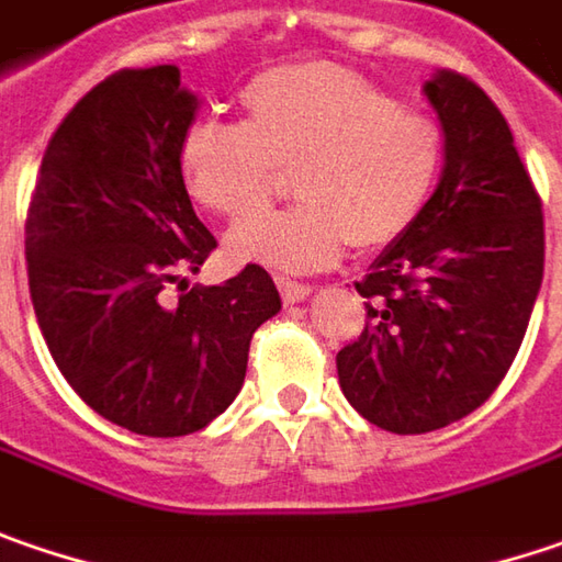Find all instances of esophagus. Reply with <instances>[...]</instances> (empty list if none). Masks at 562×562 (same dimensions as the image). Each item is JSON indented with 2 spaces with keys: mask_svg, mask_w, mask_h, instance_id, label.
<instances>
[{
  "mask_svg": "<svg viewBox=\"0 0 562 562\" xmlns=\"http://www.w3.org/2000/svg\"><path fill=\"white\" fill-rule=\"evenodd\" d=\"M278 291H281V296H284V303H300V300H306V296L313 294V288H310V284L288 281V278H278Z\"/></svg>",
  "mask_w": 562,
  "mask_h": 562,
  "instance_id": "obj_1",
  "label": "esophagus"
}]
</instances>
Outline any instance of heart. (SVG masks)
<instances>
[{"instance_id": "heart-1", "label": "heart", "mask_w": 562, "mask_h": 562, "mask_svg": "<svg viewBox=\"0 0 562 562\" xmlns=\"http://www.w3.org/2000/svg\"><path fill=\"white\" fill-rule=\"evenodd\" d=\"M243 123L195 116L180 132L177 167L189 195L227 221L252 217L294 170V209L237 227L227 246L243 262L281 271L335 266L348 246L376 252L424 214L442 167L434 116L398 106L373 81L328 63L256 75Z\"/></svg>"}]
</instances>
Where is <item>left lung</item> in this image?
Here are the masks:
<instances>
[{"label":"left lung","mask_w":562,"mask_h":562,"mask_svg":"<svg viewBox=\"0 0 562 562\" xmlns=\"http://www.w3.org/2000/svg\"><path fill=\"white\" fill-rule=\"evenodd\" d=\"M446 167L424 214L357 281L367 328L341 348L345 398L389 434L462 420L509 373L544 278L541 195L509 123L471 78L424 85Z\"/></svg>","instance_id":"1"}]
</instances>
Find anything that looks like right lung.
Here are the masks:
<instances>
[{"instance_id": "obj_1", "label": "right lung", "mask_w": 562, "mask_h": 562, "mask_svg": "<svg viewBox=\"0 0 562 562\" xmlns=\"http://www.w3.org/2000/svg\"><path fill=\"white\" fill-rule=\"evenodd\" d=\"M195 110L177 66L103 78L53 132L24 224L31 303L59 373L142 436L195 434L224 414L252 331L281 310L262 266L211 288L183 278L217 246L177 167Z\"/></svg>"}]
</instances>
